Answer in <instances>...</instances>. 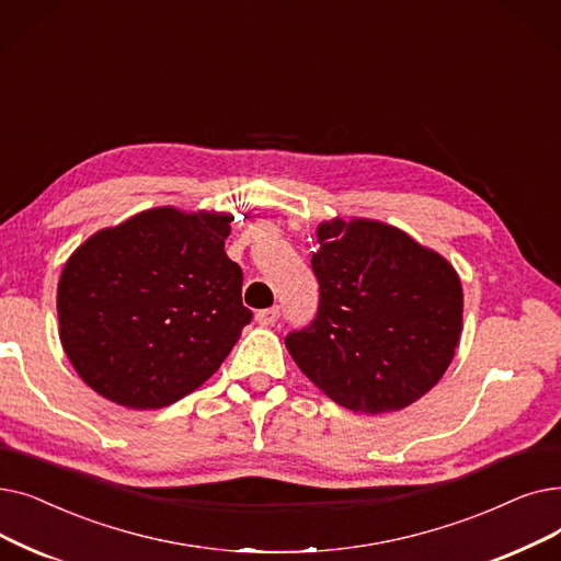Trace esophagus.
<instances>
[{
    "instance_id": "34e87169",
    "label": "esophagus",
    "mask_w": 561,
    "mask_h": 561,
    "mask_svg": "<svg viewBox=\"0 0 561 561\" xmlns=\"http://www.w3.org/2000/svg\"><path fill=\"white\" fill-rule=\"evenodd\" d=\"M277 319H279V307H271V309L256 311V323H259V325H275Z\"/></svg>"
}]
</instances>
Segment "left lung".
<instances>
[{
  "mask_svg": "<svg viewBox=\"0 0 561 561\" xmlns=\"http://www.w3.org/2000/svg\"><path fill=\"white\" fill-rule=\"evenodd\" d=\"M316 319L286 334L300 371L367 415L422 399L454 359L462 288L454 267L397 227L332 220L316 231Z\"/></svg>",
  "mask_w": 561,
  "mask_h": 561,
  "instance_id": "obj_1",
  "label": "left lung"
}]
</instances>
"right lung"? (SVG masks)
<instances>
[{
    "label": "right lung",
    "mask_w": 561,
    "mask_h": 561,
    "mask_svg": "<svg viewBox=\"0 0 561 561\" xmlns=\"http://www.w3.org/2000/svg\"><path fill=\"white\" fill-rule=\"evenodd\" d=\"M231 215L144 210L93 233L66 261L59 336L105 399L164 408L204 385L252 321L225 252Z\"/></svg>",
    "instance_id": "obj_1"
}]
</instances>
